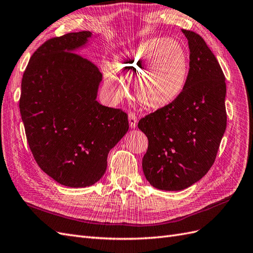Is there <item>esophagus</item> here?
I'll return each mask as SVG.
<instances>
[{
  "instance_id": "esophagus-1",
  "label": "esophagus",
  "mask_w": 253,
  "mask_h": 253,
  "mask_svg": "<svg viewBox=\"0 0 253 253\" xmlns=\"http://www.w3.org/2000/svg\"><path fill=\"white\" fill-rule=\"evenodd\" d=\"M128 122H129V126L132 128H134L136 125H137V117H136V115L133 112L128 113Z\"/></svg>"
}]
</instances>
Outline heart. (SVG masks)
Wrapping results in <instances>:
<instances>
[{
  "label": "heart",
  "instance_id": "obj_1",
  "mask_svg": "<svg viewBox=\"0 0 253 253\" xmlns=\"http://www.w3.org/2000/svg\"><path fill=\"white\" fill-rule=\"evenodd\" d=\"M115 67L137 78L135 92L139 103L150 110L168 105L185 86L189 60L186 50L170 38H152L120 54ZM106 84L116 98L126 93L125 84L114 74H106Z\"/></svg>",
  "mask_w": 253,
  "mask_h": 253
}]
</instances>
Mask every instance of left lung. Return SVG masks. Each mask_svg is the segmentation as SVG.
Instances as JSON below:
<instances>
[{"instance_id":"1","label":"left lung","mask_w":253,"mask_h":253,"mask_svg":"<svg viewBox=\"0 0 253 253\" xmlns=\"http://www.w3.org/2000/svg\"><path fill=\"white\" fill-rule=\"evenodd\" d=\"M182 32L190 52L185 86L168 105L138 122L148 138L143 173L162 190L185 189L206 175L227 126L226 78L220 65L200 35Z\"/></svg>"}]
</instances>
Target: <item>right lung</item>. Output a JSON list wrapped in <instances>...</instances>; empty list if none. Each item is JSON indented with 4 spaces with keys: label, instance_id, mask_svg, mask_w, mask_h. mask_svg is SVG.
I'll use <instances>...</instances> for the list:
<instances>
[{
    "label": "right lung",
    "instance_id": "add662e5",
    "mask_svg": "<svg viewBox=\"0 0 253 253\" xmlns=\"http://www.w3.org/2000/svg\"><path fill=\"white\" fill-rule=\"evenodd\" d=\"M91 33H68L46 40L23 73L20 113L38 166L61 185L98 182L107 155L128 129L127 114L101 105L102 73L76 53Z\"/></svg>",
    "mask_w": 253,
    "mask_h": 253
}]
</instances>
